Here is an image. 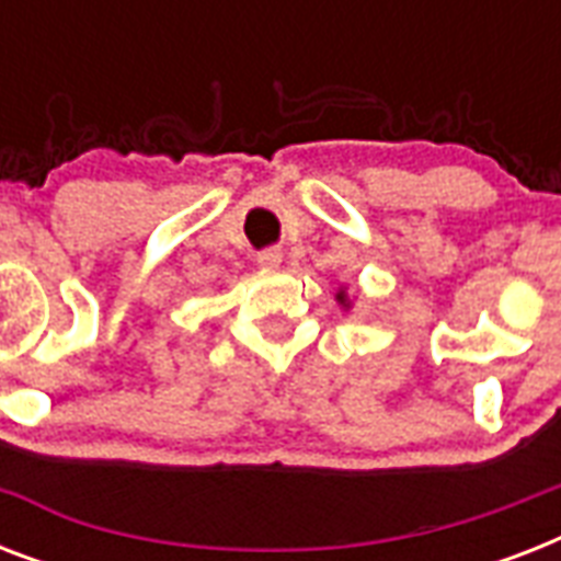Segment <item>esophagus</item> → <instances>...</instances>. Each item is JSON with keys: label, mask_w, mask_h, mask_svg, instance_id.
<instances>
[{"label": "esophagus", "mask_w": 561, "mask_h": 561, "mask_svg": "<svg viewBox=\"0 0 561 561\" xmlns=\"http://www.w3.org/2000/svg\"><path fill=\"white\" fill-rule=\"evenodd\" d=\"M255 262L262 264V267H279L282 253L276 250V247H267V250H262V253L255 255Z\"/></svg>", "instance_id": "obj_1"}]
</instances>
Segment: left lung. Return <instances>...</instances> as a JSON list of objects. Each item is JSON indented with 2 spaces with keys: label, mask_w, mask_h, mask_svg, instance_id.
<instances>
[{
  "label": "left lung",
  "mask_w": 561,
  "mask_h": 561,
  "mask_svg": "<svg viewBox=\"0 0 561 561\" xmlns=\"http://www.w3.org/2000/svg\"><path fill=\"white\" fill-rule=\"evenodd\" d=\"M337 299H341V302H343V306H346V294H341V297H337Z\"/></svg>",
  "instance_id": "8db88e82"
}]
</instances>
